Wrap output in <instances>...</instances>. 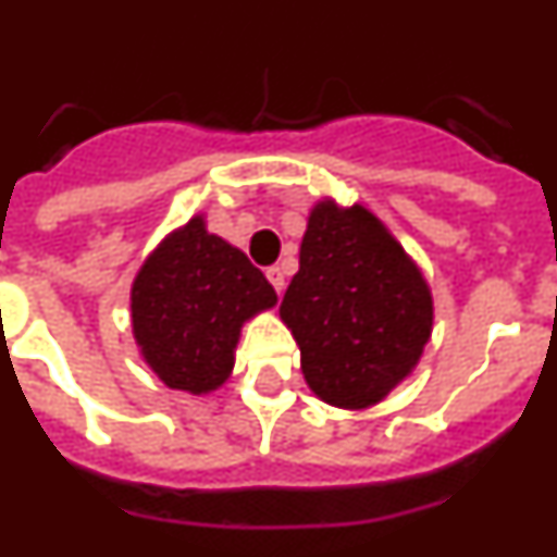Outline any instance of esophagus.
<instances>
[{
	"instance_id": "esophagus-1",
	"label": "esophagus",
	"mask_w": 557,
	"mask_h": 557,
	"mask_svg": "<svg viewBox=\"0 0 557 557\" xmlns=\"http://www.w3.org/2000/svg\"><path fill=\"white\" fill-rule=\"evenodd\" d=\"M268 282L273 284L275 293L282 295V289H284V273H282V268H278V264H273V268H268Z\"/></svg>"
}]
</instances>
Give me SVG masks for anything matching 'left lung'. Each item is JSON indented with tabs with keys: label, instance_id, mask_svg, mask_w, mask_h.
Here are the masks:
<instances>
[{
	"label": "left lung",
	"instance_id": "8db88e82",
	"mask_svg": "<svg viewBox=\"0 0 557 557\" xmlns=\"http://www.w3.org/2000/svg\"><path fill=\"white\" fill-rule=\"evenodd\" d=\"M278 314L314 396L362 410L416 368L432 332V295L371 211L323 200L309 214L301 268Z\"/></svg>",
	"mask_w": 557,
	"mask_h": 557
}]
</instances>
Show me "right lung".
Masks as SVG:
<instances>
[{"instance_id": "add662e5", "label": "right lung", "mask_w": 557, "mask_h": 557, "mask_svg": "<svg viewBox=\"0 0 557 557\" xmlns=\"http://www.w3.org/2000/svg\"><path fill=\"white\" fill-rule=\"evenodd\" d=\"M273 304L262 270L191 218L133 282V337L166 387L200 396L228 379L243 323Z\"/></svg>"}]
</instances>
